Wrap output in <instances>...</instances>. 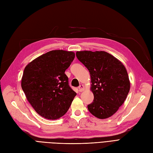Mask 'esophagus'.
Here are the masks:
<instances>
[{
  "label": "esophagus",
  "mask_w": 153,
  "mask_h": 153,
  "mask_svg": "<svg viewBox=\"0 0 153 153\" xmlns=\"http://www.w3.org/2000/svg\"><path fill=\"white\" fill-rule=\"evenodd\" d=\"M78 89H79V91L82 92L84 91V90H85V87H84L83 85H81L79 86Z\"/></svg>",
  "instance_id": "esophagus-1"
}]
</instances>
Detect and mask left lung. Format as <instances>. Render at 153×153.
Returning <instances> with one entry per match:
<instances>
[{
    "label": "left lung",
    "instance_id": "obj_1",
    "mask_svg": "<svg viewBox=\"0 0 153 153\" xmlns=\"http://www.w3.org/2000/svg\"><path fill=\"white\" fill-rule=\"evenodd\" d=\"M76 56L90 74L94 99L88 105V111L99 119L111 117L124 103L130 91L125 67L105 51H77Z\"/></svg>",
    "mask_w": 153,
    "mask_h": 153
}]
</instances>
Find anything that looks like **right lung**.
<instances>
[{
    "instance_id": "obj_1",
    "label": "right lung",
    "mask_w": 153,
    "mask_h": 153,
    "mask_svg": "<svg viewBox=\"0 0 153 153\" xmlns=\"http://www.w3.org/2000/svg\"><path fill=\"white\" fill-rule=\"evenodd\" d=\"M74 57L72 51L53 50L34 59L25 68L22 90L34 110L46 119L63 116L76 95L65 74Z\"/></svg>"
}]
</instances>
